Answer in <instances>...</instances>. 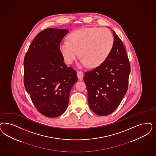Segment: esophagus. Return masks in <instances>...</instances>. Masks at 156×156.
<instances>
[{
  "mask_svg": "<svg viewBox=\"0 0 156 156\" xmlns=\"http://www.w3.org/2000/svg\"><path fill=\"white\" fill-rule=\"evenodd\" d=\"M77 76H78V79L82 80L83 77V73L81 71H77Z\"/></svg>",
  "mask_w": 156,
  "mask_h": 156,
  "instance_id": "34e87169",
  "label": "esophagus"
}]
</instances>
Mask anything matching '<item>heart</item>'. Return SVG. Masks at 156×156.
I'll return each mask as SVG.
<instances>
[{
	"label": "heart",
	"instance_id": "obj_1",
	"mask_svg": "<svg viewBox=\"0 0 156 156\" xmlns=\"http://www.w3.org/2000/svg\"><path fill=\"white\" fill-rule=\"evenodd\" d=\"M69 38V41L65 40L60 43V51L68 64L73 63L80 53V68L101 65L113 47L112 34L106 28H82L71 33Z\"/></svg>",
	"mask_w": 156,
	"mask_h": 156
}]
</instances>
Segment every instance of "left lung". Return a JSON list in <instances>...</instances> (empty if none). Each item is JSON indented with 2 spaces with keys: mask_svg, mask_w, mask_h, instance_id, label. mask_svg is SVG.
Returning <instances> with one entry per match:
<instances>
[{
  "mask_svg": "<svg viewBox=\"0 0 156 156\" xmlns=\"http://www.w3.org/2000/svg\"><path fill=\"white\" fill-rule=\"evenodd\" d=\"M112 32L113 47L107 58L83 76L89 105L99 116L112 113L128 89L129 62L122 40Z\"/></svg>",
  "mask_w": 156,
  "mask_h": 156,
  "instance_id": "left-lung-1",
  "label": "left lung"
}]
</instances>
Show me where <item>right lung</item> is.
I'll return each mask as SVG.
<instances>
[{"label": "right lung", "mask_w": 156, "mask_h": 156, "mask_svg": "<svg viewBox=\"0 0 156 156\" xmlns=\"http://www.w3.org/2000/svg\"><path fill=\"white\" fill-rule=\"evenodd\" d=\"M69 33L48 28L34 38L25 55L24 85L35 107L43 115L56 118L67 108L70 91L78 81L76 72L67 67L60 43Z\"/></svg>", "instance_id": "1"}]
</instances>
